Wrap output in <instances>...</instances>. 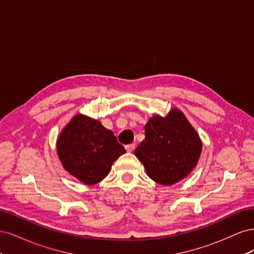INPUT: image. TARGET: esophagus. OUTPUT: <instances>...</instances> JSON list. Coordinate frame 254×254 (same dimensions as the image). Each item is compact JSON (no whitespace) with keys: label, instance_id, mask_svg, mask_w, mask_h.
Masks as SVG:
<instances>
[{"label":"esophagus","instance_id":"esophagus-1","mask_svg":"<svg viewBox=\"0 0 254 254\" xmlns=\"http://www.w3.org/2000/svg\"><path fill=\"white\" fill-rule=\"evenodd\" d=\"M125 148H126V150H127L128 152H132V151L134 150V148H135V145H134V144H129V145H126V146H125Z\"/></svg>","mask_w":254,"mask_h":254}]
</instances>
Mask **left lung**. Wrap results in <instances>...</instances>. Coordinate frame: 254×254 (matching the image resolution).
<instances>
[{
    "label": "left lung",
    "instance_id": "1",
    "mask_svg": "<svg viewBox=\"0 0 254 254\" xmlns=\"http://www.w3.org/2000/svg\"><path fill=\"white\" fill-rule=\"evenodd\" d=\"M202 149L196 130L179 109L165 118L153 115L145 125V140L134 150L146 173L162 186L179 182L194 170Z\"/></svg>",
    "mask_w": 254,
    "mask_h": 254
}]
</instances>
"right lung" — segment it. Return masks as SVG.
I'll use <instances>...</instances> for the list:
<instances>
[{
  "label": "right lung",
  "mask_w": 254,
  "mask_h": 254,
  "mask_svg": "<svg viewBox=\"0 0 254 254\" xmlns=\"http://www.w3.org/2000/svg\"><path fill=\"white\" fill-rule=\"evenodd\" d=\"M125 152L111 130L83 114H76L57 140L64 168L87 186L102 181L114 161Z\"/></svg>",
  "instance_id": "1"
}]
</instances>
